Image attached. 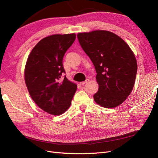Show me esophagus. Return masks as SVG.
<instances>
[{
	"label": "esophagus",
	"mask_w": 158,
	"mask_h": 158,
	"mask_svg": "<svg viewBox=\"0 0 158 158\" xmlns=\"http://www.w3.org/2000/svg\"><path fill=\"white\" fill-rule=\"evenodd\" d=\"M89 80L88 79V78H87L86 80H85L84 82H80V84H82V85H84L85 84H86V83H88V82H89Z\"/></svg>",
	"instance_id": "1"
}]
</instances>
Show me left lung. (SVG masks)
<instances>
[{
    "label": "left lung",
    "mask_w": 158,
    "mask_h": 158,
    "mask_svg": "<svg viewBox=\"0 0 158 158\" xmlns=\"http://www.w3.org/2000/svg\"><path fill=\"white\" fill-rule=\"evenodd\" d=\"M78 39L97 73L99 85L94 101L106 108L118 106L127 99L135 85L137 62L127 43L106 30L78 33Z\"/></svg>",
    "instance_id": "left-lung-1"
}]
</instances>
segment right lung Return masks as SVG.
<instances>
[{
  "label": "right lung",
  "instance_id": "1",
  "mask_svg": "<svg viewBox=\"0 0 158 158\" xmlns=\"http://www.w3.org/2000/svg\"><path fill=\"white\" fill-rule=\"evenodd\" d=\"M76 39L75 33L55 34L42 39L28 56L25 82L37 106L52 115L63 114L70 106L77 85L69 81L63 66L66 51Z\"/></svg>",
  "mask_w": 158,
  "mask_h": 158
}]
</instances>
